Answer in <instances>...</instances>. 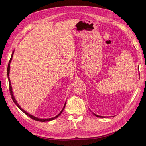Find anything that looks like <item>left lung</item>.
<instances>
[{
	"label": "left lung",
	"mask_w": 146,
	"mask_h": 146,
	"mask_svg": "<svg viewBox=\"0 0 146 146\" xmlns=\"http://www.w3.org/2000/svg\"><path fill=\"white\" fill-rule=\"evenodd\" d=\"M95 115L96 116V117H99V118H104V117H102V116H99V115H96V114H95V113H94Z\"/></svg>",
	"instance_id": "1"
}]
</instances>
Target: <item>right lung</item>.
Here are the masks:
<instances>
[{
	"mask_svg": "<svg viewBox=\"0 0 146 146\" xmlns=\"http://www.w3.org/2000/svg\"><path fill=\"white\" fill-rule=\"evenodd\" d=\"M13 52H14V50L13 51V52H12V55H11V59H10V60H9V64H8V66H7V78H8V80H9V91H10V93H11V97H12V100H13V101L14 102V103L16 104L17 105V106L18 107V108L23 112H24L25 114H26L27 116H28L29 118H32L33 119H34V120H35V121H40V122H46V121H52V120H53V119H56V118H57L58 117H59L60 115H61V113H62V112L63 111V110H64V108H65V106H66V102H65V104H64V106H63V109H62V110L61 111V112L57 115V116H56L55 117H53V118H47V119H40V118H36V117H34V116H33V115H30L29 113H28V112H27L25 111H24V110L23 109H22L21 108V106L19 105V104H18V102H17V101H16V99H15V97H14V96H13V92H12V86H11V80H10V79H9V72H10V63H11V62L12 61V57H13Z\"/></svg>",
	"mask_w": 146,
	"mask_h": 146,
	"instance_id": "add662e5",
	"label": "right lung"
}]
</instances>
